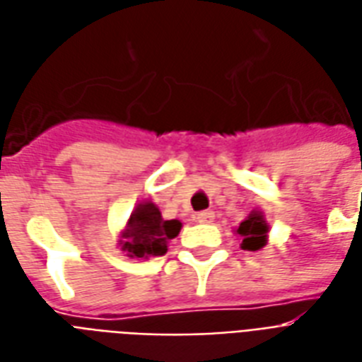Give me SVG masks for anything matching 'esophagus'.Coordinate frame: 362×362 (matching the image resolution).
<instances>
[{"label":"esophagus","mask_w":362,"mask_h":362,"mask_svg":"<svg viewBox=\"0 0 362 362\" xmlns=\"http://www.w3.org/2000/svg\"><path fill=\"white\" fill-rule=\"evenodd\" d=\"M194 218H197L199 223H210V221H214V212H210V210H206V212H199Z\"/></svg>","instance_id":"obj_1"}]
</instances>
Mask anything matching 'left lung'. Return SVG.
<instances>
[{"label":"left lung","instance_id":"8db88e82","mask_svg":"<svg viewBox=\"0 0 362 362\" xmlns=\"http://www.w3.org/2000/svg\"><path fill=\"white\" fill-rule=\"evenodd\" d=\"M268 231L270 223L266 221L264 212L255 208L252 212L239 223L235 233L241 237V249L243 250H260L268 243Z\"/></svg>","mask_w":362,"mask_h":362}]
</instances>
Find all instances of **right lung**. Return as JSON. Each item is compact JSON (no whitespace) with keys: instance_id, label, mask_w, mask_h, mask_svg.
Returning <instances> with one entry per match:
<instances>
[{"instance_id":"right-lung-1","label":"right lung","mask_w":362,"mask_h":362,"mask_svg":"<svg viewBox=\"0 0 362 362\" xmlns=\"http://www.w3.org/2000/svg\"><path fill=\"white\" fill-rule=\"evenodd\" d=\"M183 223L179 220H165L152 200L136 204L131 218L121 229L119 247L129 258L162 257L168 252V243L175 239Z\"/></svg>"}]
</instances>
